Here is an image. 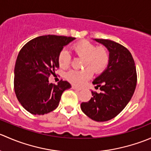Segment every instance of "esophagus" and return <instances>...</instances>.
<instances>
[{"instance_id": "34e87169", "label": "esophagus", "mask_w": 151, "mask_h": 151, "mask_svg": "<svg viewBox=\"0 0 151 151\" xmlns=\"http://www.w3.org/2000/svg\"><path fill=\"white\" fill-rule=\"evenodd\" d=\"M71 88H72V89H74V90H76V91H81V90H82L81 88H79V87H76V86H74V85H72Z\"/></svg>"}]
</instances>
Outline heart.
Returning <instances> with one entry per match:
<instances>
[{
	"label": "heart",
	"mask_w": 151,
	"mask_h": 151,
	"mask_svg": "<svg viewBox=\"0 0 151 151\" xmlns=\"http://www.w3.org/2000/svg\"><path fill=\"white\" fill-rule=\"evenodd\" d=\"M73 52L78 57L83 58L82 70H71L66 74L67 80L73 85L81 86L93 75V70L96 73H101L107 67L110 55L104 47H97L87 40L77 42L71 47ZM71 63V56L66 50H62L58 55L59 66L67 68ZM86 68H85V67Z\"/></svg>",
	"instance_id": "heart-1"
}]
</instances>
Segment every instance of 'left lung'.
Wrapping results in <instances>:
<instances>
[{
	"label": "left lung",
	"instance_id": "1",
	"mask_svg": "<svg viewBox=\"0 0 151 151\" xmlns=\"http://www.w3.org/2000/svg\"><path fill=\"white\" fill-rule=\"evenodd\" d=\"M95 40L108 49L110 60L106 69L93 82L101 93L91 91L93 97L82 103L81 109L93 121L104 122L116 117L126 107L134 93L137 75L127 48L108 39Z\"/></svg>",
	"mask_w": 151,
	"mask_h": 151
}]
</instances>
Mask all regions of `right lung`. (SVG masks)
Instances as JSON below:
<instances>
[{
	"instance_id": "add662e5",
	"label": "right lung",
	"mask_w": 151,
	"mask_h": 151,
	"mask_svg": "<svg viewBox=\"0 0 151 151\" xmlns=\"http://www.w3.org/2000/svg\"><path fill=\"white\" fill-rule=\"evenodd\" d=\"M74 37L47 35L29 41L19 51L14 67V88L21 105L33 115H45L58 107L67 81L49 83L59 68L58 55Z\"/></svg>"
}]
</instances>
